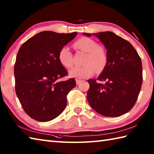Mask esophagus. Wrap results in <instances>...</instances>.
Listing matches in <instances>:
<instances>
[{
    "label": "esophagus",
    "mask_w": 154,
    "mask_h": 154,
    "mask_svg": "<svg viewBox=\"0 0 154 154\" xmlns=\"http://www.w3.org/2000/svg\"><path fill=\"white\" fill-rule=\"evenodd\" d=\"M82 80H79V79H76V84L77 85H79V84H80V83H81V82H82Z\"/></svg>",
    "instance_id": "obj_1"
}]
</instances>
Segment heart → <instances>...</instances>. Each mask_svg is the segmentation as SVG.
I'll list each match as a JSON object with an SVG mask.
<instances>
[{
  "label": "heart",
  "instance_id": "1",
  "mask_svg": "<svg viewBox=\"0 0 154 154\" xmlns=\"http://www.w3.org/2000/svg\"><path fill=\"white\" fill-rule=\"evenodd\" d=\"M75 45L81 51L87 53L82 67H74L69 71L71 77L85 79L93 75L95 71H102L106 64L107 57L103 48L98 46L97 42L89 38H81L75 43ZM58 58L60 63L65 67H71L73 65V56L69 48L64 45L59 51Z\"/></svg>",
  "mask_w": 154,
  "mask_h": 154
}]
</instances>
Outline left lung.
I'll use <instances>...</instances> for the list:
<instances>
[{
    "label": "left lung",
    "instance_id": "left-lung-1",
    "mask_svg": "<svg viewBox=\"0 0 154 154\" xmlns=\"http://www.w3.org/2000/svg\"><path fill=\"white\" fill-rule=\"evenodd\" d=\"M96 36L106 50V64L97 82L89 79L87 100L104 116L117 117L132 109L142 84V61L129 42L112 32L83 33Z\"/></svg>",
    "mask_w": 154,
    "mask_h": 154
}]
</instances>
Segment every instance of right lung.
Segmentation results:
<instances>
[{"label": "right lung", "mask_w": 154, "mask_h": 154, "mask_svg": "<svg viewBox=\"0 0 154 154\" xmlns=\"http://www.w3.org/2000/svg\"><path fill=\"white\" fill-rule=\"evenodd\" d=\"M77 34L41 32L19 49L14 69L16 93L23 109L35 120H53L67 105V94L76 82L73 78L60 81L67 71L58 54Z\"/></svg>", "instance_id": "1"}]
</instances>
